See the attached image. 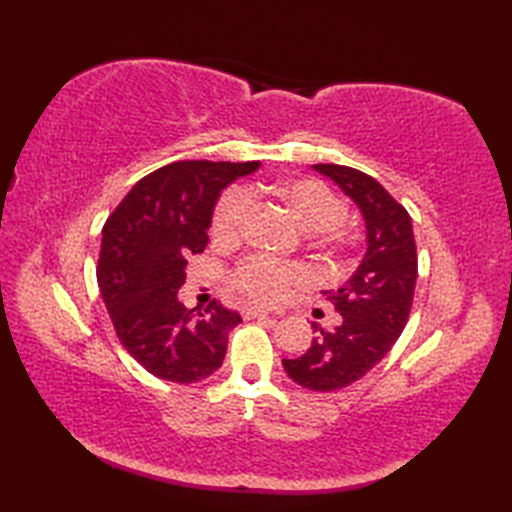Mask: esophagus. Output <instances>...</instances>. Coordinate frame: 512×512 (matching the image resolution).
Returning <instances> with one entry per match:
<instances>
[{
    "instance_id": "obj_1",
    "label": "esophagus",
    "mask_w": 512,
    "mask_h": 512,
    "mask_svg": "<svg viewBox=\"0 0 512 512\" xmlns=\"http://www.w3.org/2000/svg\"><path fill=\"white\" fill-rule=\"evenodd\" d=\"M244 319H270V314L264 310H257V308H246L242 312Z\"/></svg>"
}]
</instances>
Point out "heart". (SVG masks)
<instances>
[{
	"instance_id": "heart-1",
	"label": "heart",
	"mask_w": 512,
	"mask_h": 512,
	"mask_svg": "<svg viewBox=\"0 0 512 512\" xmlns=\"http://www.w3.org/2000/svg\"><path fill=\"white\" fill-rule=\"evenodd\" d=\"M264 189V187H262ZM255 191V189H250ZM268 191L286 206L295 222L312 233H323L325 242L339 244V226L345 220V202L314 178H290L268 187ZM248 211V193L242 187L228 189L215 204L211 217V235L220 242L239 237ZM310 273L295 262H275L268 257H246L231 273L233 288L262 306H273L292 288L303 286Z\"/></svg>"
}]
</instances>
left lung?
<instances>
[{"mask_svg": "<svg viewBox=\"0 0 512 512\" xmlns=\"http://www.w3.org/2000/svg\"><path fill=\"white\" fill-rule=\"evenodd\" d=\"M332 178L363 211L367 253L352 279L325 292L341 325L319 330L308 352L284 358L286 374L312 391H334L356 383L383 358L405 330L418 277V253L405 206L367 173L345 165H314Z\"/></svg>", "mask_w": 512, "mask_h": 512, "instance_id": "8db88e82", "label": "left lung"}]
</instances>
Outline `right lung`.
I'll use <instances>...</instances> for the list:
<instances>
[{
    "mask_svg": "<svg viewBox=\"0 0 512 512\" xmlns=\"http://www.w3.org/2000/svg\"><path fill=\"white\" fill-rule=\"evenodd\" d=\"M259 162L178 160L138 180L103 226L101 297L118 341L149 374L198 383L222 365L239 312L213 299L193 314L178 301L189 255L204 250L217 195Z\"/></svg>",
    "mask_w": 512,
    "mask_h": 512,
    "instance_id": "1",
    "label": "right lung"
}]
</instances>
